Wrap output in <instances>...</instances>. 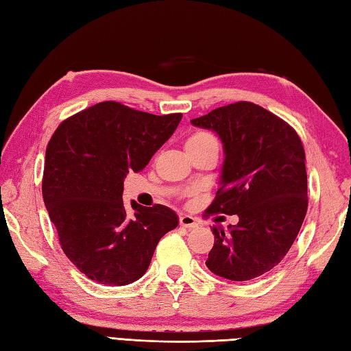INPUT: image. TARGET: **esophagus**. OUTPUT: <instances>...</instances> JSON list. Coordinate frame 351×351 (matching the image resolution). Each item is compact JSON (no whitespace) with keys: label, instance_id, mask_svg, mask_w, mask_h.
Here are the masks:
<instances>
[{"label":"esophagus","instance_id":"34e87169","mask_svg":"<svg viewBox=\"0 0 351 351\" xmlns=\"http://www.w3.org/2000/svg\"><path fill=\"white\" fill-rule=\"evenodd\" d=\"M180 225L185 229H193V228H197L199 223L195 217H191V215H181Z\"/></svg>","mask_w":351,"mask_h":351}]
</instances>
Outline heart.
Segmentation results:
<instances>
[{"label":"heart","mask_w":351,"mask_h":351,"mask_svg":"<svg viewBox=\"0 0 351 351\" xmlns=\"http://www.w3.org/2000/svg\"><path fill=\"white\" fill-rule=\"evenodd\" d=\"M211 141H215V138H214V136H211L210 132L196 131L195 134H191V136L187 138V141H185V149L204 145V143H211Z\"/></svg>","instance_id":"1"}]
</instances>
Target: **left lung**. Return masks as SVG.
<instances>
[{"label": "left lung", "instance_id": "left-lung-1", "mask_svg": "<svg viewBox=\"0 0 351 351\" xmlns=\"http://www.w3.org/2000/svg\"><path fill=\"white\" fill-rule=\"evenodd\" d=\"M217 132L225 151L220 189L206 213L238 215L213 226L206 267L229 280H250L278 265L308 211L304 149L294 128L253 102L240 101L193 119Z\"/></svg>", "mask_w": 351, "mask_h": 351}]
</instances>
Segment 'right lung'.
Here are the masks:
<instances>
[{
	"instance_id": "add662e5",
	"label": "right lung",
	"mask_w": 351,
	"mask_h": 351,
	"mask_svg": "<svg viewBox=\"0 0 351 351\" xmlns=\"http://www.w3.org/2000/svg\"><path fill=\"white\" fill-rule=\"evenodd\" d=\"M182 119L106 101L66 119L45 155L42 195L64 255L102 285L140 279L156 244L178 226L164 205H123V180L143 170Z\"/></svg>"
}]
</instances>
